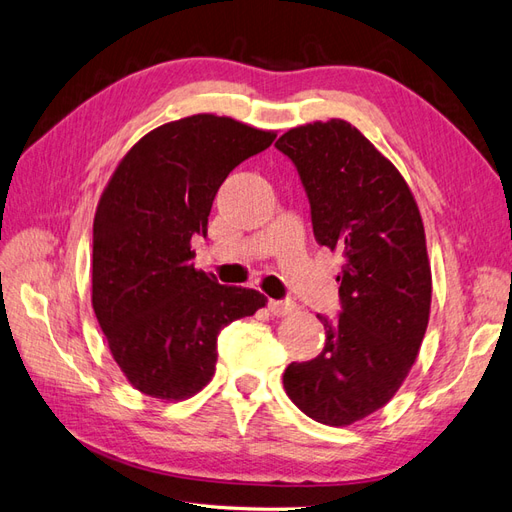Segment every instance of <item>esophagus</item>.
I'll use <instances>...</instances> for the list:
<instances>
[{"label": "esophagus", "mask_w": 512, "mask_h": 512, "mask_svg": "<svg viewBox=\"0 0 512 512\" xmlns=\"http://www.w3.org/2000/svg\"><path fill=\"white\" fill-rule=\"evenodd\" d=\"M268 309L272 316L283 318V316H290V313L296 309V305L292 300H268Z\"/></svg>", "instance_id": "esophagus-1"}]
</instances>
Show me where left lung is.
<instances>
[{"label": "left lung", "instance_id": "left-lung-1", "mask_svg": "<svg viewBox=\"0 0 512 512\" xmlns=\"http://www.w3.org/2000/svg\"><path fill=\"white\" fill-rule=\"evenodd\" d=\"M294 162L313 235L344 257L342 311L318 316L326 342L290 363L287 396L326 426H350L400 389L430 316V264L417 203L387 157L342 119L294 127L274 144Z\"/></svg>", "mask_w": 512, "mask_h": 512}]
</instances>
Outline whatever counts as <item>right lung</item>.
Instances as JSON below:
<instances>
[{"instance_id":"1","label":"right lung","mask_w":512,"mask_h":512,"mask_svg":"<svg viewBox=\"0 0 512 512\" xmlns=\"http://www.w3.org/2000/svg\"><path fill=\"white\" fill-rule=\"evenodd\" d=\"M274 131L194 114L140 138L103 190L93 225V309L138 391L183 400L212 381L218 333L268 303L196 270L190 242L231 170Z\"/></svg>"}]
</instances>
